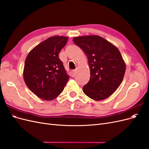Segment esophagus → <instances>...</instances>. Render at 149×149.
Masks as SVG:
<instances>
[{
  "instance_id": "obj_1",
  "label": "esophagus",
  "mask_w": 149,
  "mask_h": 149,
  "mask_svg": "<svg viewBox=\"0 0 149 149\" xmlns=\"http://www.w3.org/2000/svg\"><path fill=\"white\" fill-rule=\"evenodd\" d=\"M75 73H76V71L75 70H72L70 71V74H71V76H72V77H74V76L75 75Z\"/></svg>"
}]
</instances>
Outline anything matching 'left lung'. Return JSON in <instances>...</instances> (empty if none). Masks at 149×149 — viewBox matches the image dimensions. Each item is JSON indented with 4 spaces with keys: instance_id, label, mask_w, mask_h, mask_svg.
<instances>
[{
    "instance_id": "1",
    "label": "left lung",
    "mask_w": 149,
    "mask_h": 149,
    "mask_svg": "<svg viewBox=\"0 0 149 149\" xmlns=\"http://www.w3.org/2000/svg\"><path fill=\"white\" fill-rule=\"evenodd\" d=\"M74 43L87 55L90 79L83 91L92 100L101 101L109 97L123 81L125 64L116 47L97 35L73 38Z\"/></svg>"
}]
</instances>
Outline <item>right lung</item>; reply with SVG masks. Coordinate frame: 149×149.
<instances>
[{
	"mask_svg": "<svg viewBox=\"0 0 149 149\" xmlns=\"http://www.w3.org/2000/svg\"><path fill=\"white\" fill-rule=\"evenodd\" d=\"M68 40L62 36L49 37L31 49L26 58L25 83L43 100L50 101L59 96L68 81L70 76L58 56Z\"/></svg>",
	"mask_w": 149,
	"mask_h": 149,
	"instance_id": "right-lung-1",
	"label": "right lung"
}]
</instances>
